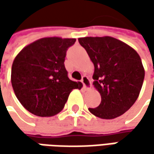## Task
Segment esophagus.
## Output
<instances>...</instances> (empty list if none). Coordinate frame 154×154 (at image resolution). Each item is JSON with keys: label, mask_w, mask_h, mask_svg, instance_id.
Returning a JSON list of instances; mask_svg holds the SVG:
<instances>
[{"label": "esophagus", "mask_w": 154, "mask_h": 154, "mask_svg": "<svg viewBox=\"0 0 154 154\" xmlns=\"http://www.w3.org/2000/svg\"><path fill=\"white\" fill-rule=\"evenodd\" d=\"M81 82H82L83 86H84V87L86 88V90H89V89L91 88V86H92V84H91V80H90V79H89V78L86 76V75H84V76L82 77Z\"/></svg>", "instance_id": "34e87169"}]
</instances>
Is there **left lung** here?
<instances>
[{"label":"left lung","mask_w":154,"mask_h":154,"mask_svg":"<svg viewBox=\"0 0 154 154\" xmlns=\"http://www.w3.org/2000/svg\"><path fill=\"white\" fill-rule=\"evenodd\" d=\"M94 65L93 86L101 103L89 111L102 119H113L125 113L139 97L145 70L138 53L112 37L78 39Z\"/></svg>","instance_id":"1"}]
</instances>
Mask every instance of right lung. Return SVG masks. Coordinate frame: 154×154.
Returning a JSON list of instances; mask_svg holds the SVG:
<instances>
[{
	"instance_id": "right-lung-1",
	"label": "right lung",
	"mask_w": 154,
	"mask_h": 154,
	"mask_svg": "<svg viewBox=\"0 0 154 154\" xmlns=\"http://www.w3.org/2000/svg\"><path fill=\"white\" fill-rule=\"evenodd\" d=\"M75 38H44L26 46L12 65L11 82L15 95L29 112L38 116L58 114L73 89L82 83L69 80L64 66L68 48Z\"/></svg>"
}]
</instances>
